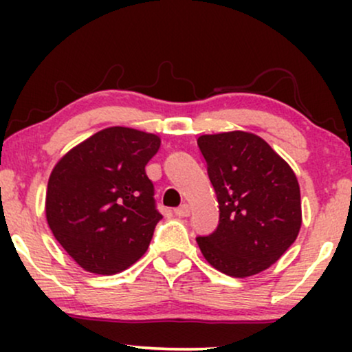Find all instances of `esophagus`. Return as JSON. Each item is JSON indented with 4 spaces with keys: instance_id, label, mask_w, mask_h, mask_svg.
Returning a JSON list of instances; mask_svg holds the SVG:
<instances>
[{
    "instance_id": "34e87169",
    "label": "esophagus",
    "mask_w": 352,
    "mask_h": 352,
    "mask_svg": "<svg viewBox=\"0 0 352 352\" xmlns=\"http://www.w3.org/2000/svg\"><path fill=\"white\" fill-rule=\"evenodd\" d=\"M175 215L177 217H182V218L188 217L190 215V207H188V205L184 204V205H180L179 208H175Z\"/></svg>"
}]
</instances>
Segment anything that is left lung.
Wrapping results in <instances>:
<instances>
[{"label":"left lung","instance_id":"left-lung-1","mask_svg":"<svg viewBox=\"0 0 352 352\" xmlns=\"http://www.w3.org/2000/svg\"><path fill=\"white\" fill-rule=\"evenodd\" d=\"M220 223L199 236L213 268L246 278L276 263L301 228V195L288 164L261 137L243 131L200 135Z\"/></svg>","mask_w":352,"mask_h":352}]
</instances>
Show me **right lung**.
Segmentation results:
<instances>
[{
  "label": "right lung",
  "mask_w": 352,
  "mask_h": 352,
  "mask_svg": "<svg viewBox=\"0 0 352 352\" xmlns=\"http://www.w3.org/2000/svg\"><path fill=\"white\" fill-rule=\"evenodd\" d=\"M159 147L155 134L107 127L71 148L52 168L47 225L86 272L120 273L147 252L162 215L145 165Z\"/></svg>",
  "instance_id": "1"
}]
</instances>
